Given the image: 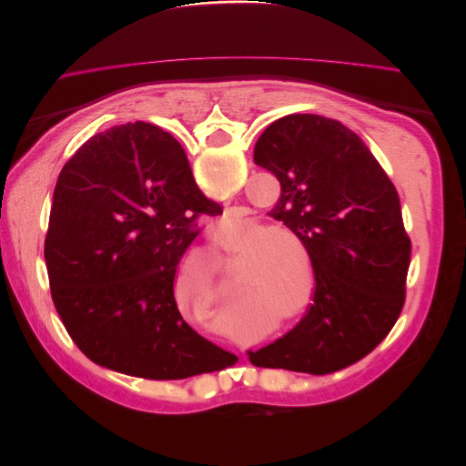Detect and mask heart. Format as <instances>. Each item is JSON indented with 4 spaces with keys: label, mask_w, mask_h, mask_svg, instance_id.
I'll return each instance as SVG.
<instances>
[{
    "label": "heart",
    "mask_w": 466,
    "mask_h": 466,
    "mask_svg": "<svg viewBox=\"0 0 466 466\" xmlns=\"http://www.w3.org/2000/svg\"><path fill=\"white\" fill-rule=\"evenodd\" d=\"M305 248L291 229L270 225H252L241 235L231 237L228 248L243 257V276L238 284V301L243 305H262L274 315H284L299 303V252L292 243ZM307 309L291 320L301 322Z\"/></svg>",
    "instance_id": "b5f03b06"
}]
</instances>
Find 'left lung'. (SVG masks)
<instances>
[{
	"instance_id": "obj_1",
	"label": "left lung",
	"mask_w": 466,
	"mask_h": 466,
	"mask_svg": "<svg viewBox=\"0 0 466 466\" xmlns=\"http://www.w3.org/2000/svg\"><path fill=\"white\" fill-rule=\"evenodd\" d=\"M255 163L279 180L270 216L303 241L317 288L298 327L248 360L311 375L340 371L383 342L402 311L412 245L399 192L356 132L319 115L272 122Z\"/></svg>"
}]
</instances>
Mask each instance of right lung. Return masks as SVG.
Here are the masks:
<instances>
[{
	"label": "right lung",
	"instance_id": "obj_1",
	"mask_svg": "<svg viewBox=\"0 0 466 466\" xmlns=\"http://www.w3.org/2000/svg\"><path fill=\"white\" fill-rule=\"evenodd\" d=\"M219 214L159 126H115L76 151L56 182L45 258L56 311L83 354L153 380L237 361L188 327L173 291L198 219Z\"/></svg>",
	"mask_w": 466,
	"mask_h": 466
}]
</instances>
